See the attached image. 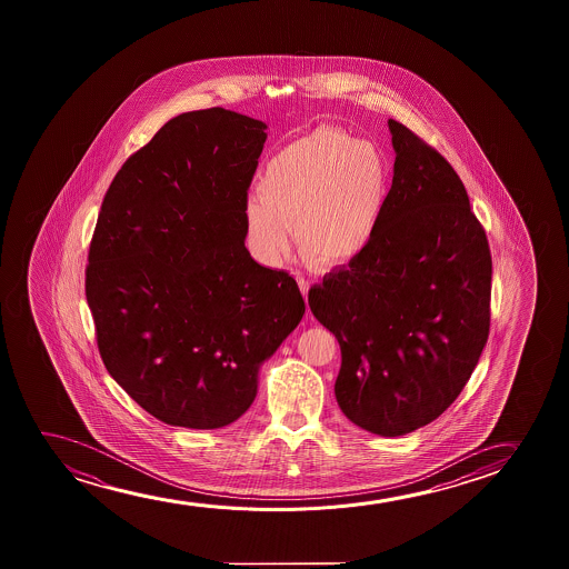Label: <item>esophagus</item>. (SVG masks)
Instances as JSON below:
<instances>
[{"instance_id": "esophagus-1", "label": "esophagus", "mask_w": 569, "mask_h": 569, "mask_svg": "<svg viewBox=\"0 0 569 569\" xmlns=\"http://www.w3.org/2000/svg\"><path fill=\"white\" fill-rule=\"evenodd\" d=\"M299 288H301V293H303L305 299H307V293H309V281L305 280V278H299Z\"/></svg>"}]
</instances>
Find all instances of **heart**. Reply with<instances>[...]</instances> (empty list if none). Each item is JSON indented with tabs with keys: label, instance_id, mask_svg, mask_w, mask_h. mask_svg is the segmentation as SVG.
<instances>
[{
	"label": "heart",
	"instance_id": "obj_1",
	"mask_svg": "<svg viewBox=\"0 0 569 569\" xmlns=\"http://www.w3.org/2000/svg\"><path fill=\"white\" fill-rule=\"evenodd\" d=\"M389 192V161L379 146L319 128L280 149L260 172L257 198L244 208L250 249L266 264H280L296 223L307 264L342 268L373 241Z\"/></svg>",
	"mask_w": 569,
	"mask_h": 569
}]
</instances>
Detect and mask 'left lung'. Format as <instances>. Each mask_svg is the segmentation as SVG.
Masks as SVG:
<instances>
[{
    "mask_svg": "<svg viewBox=\"0 0 569 569\" xmlns=\"http://www.w3.org/2000/svg\"><path fill=\"white\" fill-rule=\"evenodd\" d=\"M395 177L373 241L309 291L342 351L335 395L366 431L428 426L465 389L490 332L491 257L467 190L436 149L389 120Z\"/></svg>",
    "mask_w": 569,
    "mask_h": 569,
    "instance_id": "left-lung-1",
    "label": "left lung"
}]
</instances>
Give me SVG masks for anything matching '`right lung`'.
Instances as JSON below:
<instances>
[{
    "label": "right lung",
    "mask_w": 569,
    "mask_h": 569,
    "mask_svg": "<svg viewBox=\"0 0 569 569\" xmlns=\"http://www.w3.org/2000/svg\"><path fill=\"white\" fill-rule=\"evenodd\" d=\"M262 120L206 109L172 118L110 184L86 272L112 379L157 420H239L258 371L305 315L297 281L244 247Z\"/></svg>",
    "instance_id": "right-lung-1"
}]
</instances>
